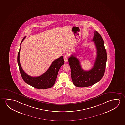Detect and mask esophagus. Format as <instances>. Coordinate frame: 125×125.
I'll list each match as a JSON object with an SVG mask.
<instances>
[{"label":"esophagus","instance_id":"obj_1","mask_svg":"<svg viewBox=\"0 0 125 125\" xmlns=\"http://www.w3.org/2000/svg\"><path fill=\"white\" fill-rule=\"evenodd\" d=\"M63 59H64V62H67V60H68V56L67 55H65V56H64V58H63Z\"/></svg>","mask_w":125,"mask_h":125}]
</instances>
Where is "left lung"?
<instances>
[{
  "instance_id": "1",
  "label": "left lung",
  "mask_w": 125,
  "mask_h": 125,
  "mask_svg": "<svg viewBox=\"0 0 125 125\" xmlns=\"http://www.w3.org/2000/svg\"><path fill=\"white\" fill-rule=\"evenodd\" d=\"M94 33L92 40L96 46L97 56L92 69L84 71L81 67L79 60L73 55L68 58L71 79L76 87H89L94 85L101 80L105 72L107 55L103 40L97 31L94 30Z\"/></svg>"
}]
</instances>
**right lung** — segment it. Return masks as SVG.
<instances>
[{"mask_svg":"<svg viewBox=\"0 0 125 125\" xmlns=\"http://www.w3.org/2000/svg\"><path fill=\"white\" fill-rule=\"evenodd\" d=\"M25 37V36L22 40L21 44ZM20 47L18 54V63L22 78L26 83L36 89H46L52 87L56 81L59 70L64 63L63 57L61 56L54 60L48 70L42 75L37 77H32L28 75L22 68L20 62Z\"/></svg>","mask_w":125,"mask_h":125,"instance_id":"1","label":"right lung"}]
</instances>
